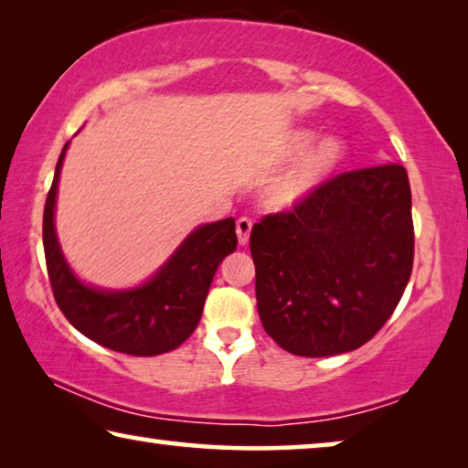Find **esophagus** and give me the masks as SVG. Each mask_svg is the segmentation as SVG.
<instances>
[{
    "instance_id": "esophagus-1",
    "label": "esophagus",
    "mask_w": 468,
    "mask_h": 468,
    "mask_svg": "<svg viewBox=\"0 0 468 468\" xmlns=\"http://www.w3.org/2000/svg\"><path fill=\"white\" fill-rule=\"evenodd\" d=\"M237 239H239L241 245H248L250 241V233H251V220L248 217H241L239 220H237Z\"/></svg>"
}]
</instances>
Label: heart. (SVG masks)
<instances>
[{
	"label": "heart",
	"mask_w": 468,
	"mask_h": 468,
	"mask_svg": "<svg viewBox=\"0 0 468 468\" xmlns=\"http://www.w3.org/2000/svg\"><path fill=\"white\" fill-rule=\"evenodd\" d=\"M307 128H295L281 133L268 154L272 169L293 163L268 187L266 204L272 210H295L326 187L348 161V144L338 136L322 138Z\"/></svg>",
	"instance_id": "b5f03b06"
}]
</instances>
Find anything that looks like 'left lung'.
<instances>
[{"label": "left lung", "instance_id": "left-lung-1", "mask_svg": "<svg viewBox=\"0 0 468 468\" xmlns=\"http://www.w3.org/2000/svg\"><path fill=\"white\" fill-rule=\"evenodd\" d=\"M250 250L258 314L276 345L299 357L355 351L390 318L413 271L407 169L343 173L253 225Z\"/></svg>", "mask_w": 468, "mask_h": 468}]
</instances>
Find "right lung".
Returning <instances> with one entry per match:
<instances>
[{
    "label": "right lung",
    "instance_id": "right-lung-1",
    "mask_svg": "<svg viewBox=\"0 0 468 468\" xmlns=\"http://www.w3.org/2000/svg\"><path fill=\"white\" fill-rule=\"evenodd\" d=\"M69 142L63 146L45 202L43 245L53 297L69 324L111 351L154 357L177 348L196 330L218 264L237 248L235 218L200 225L146 282L101 289L69 268L55 231V204Z\"/></svg>",
    "mask_w": 468,
    "mask_h": 468
}]
</instances>
